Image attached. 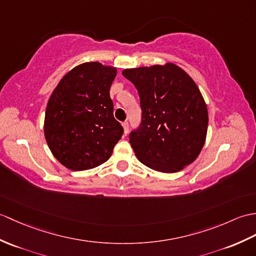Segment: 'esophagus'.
I'll list each match as a JSON object with an SVG mask.
<instances>
[{
	"label": "esophagus",
	"instance_id": "1",
	"mask_svg": "<svg viewBox=\"0 0 256 256\" xmlns=\"http://www.w3.org/2000/svg\"><path fill=\"white\" fill-rule=\"evenodd\" d=\"M122 126H123V128H124V134H126V133L128 132V121L123 122V123H122Z\"/></svg>",
	"mask_w": 256,
	"mask_h": 256
}]
</instances>
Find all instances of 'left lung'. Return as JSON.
<instances>
[{"label":"left lung","instance_id":"left-lung-1","mask_svg":"<svg viewBox=\"0 0 256 256\" xmlns=\"http://www.w3.org/2000/svg\"><path fill=\"white\" fill-rule=\"evenodd\" d=\"M122 74L140 94L142 120L128 136L140 162L166 174L192 164L204 146L208 126L207 106L194 80L172 63Z\"/></svg>","mask_w":256,"mask_h":256}]
</instances>
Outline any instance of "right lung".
Listing matches in <instances>:
<instances>
[{
  "mask_svg": "<svg viewBox=\"0 0 256 256\" xmlns=\"http://www.w3.org/2000/svg\"><path fill=\"white\" fill-rule=\"evenodd\" d=\"M116 68L82 63L65 75L48 101L44 136L65 167L82 171L98 167L111 156L123 135L114 116L110 87Z\"/></svg>",
  "mask_w": 256,
  "mask_h": 256,
  "instance_id": "add662e5",
  "label": "right lung"
}]
</instances>
